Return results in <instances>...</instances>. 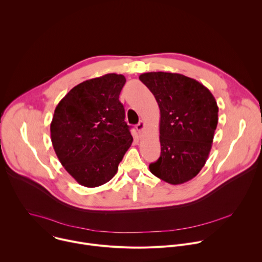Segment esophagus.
<instances>
[{
    "mask_svg": "<svg viewBox=\"0 0 262 262\" xmlns=\"http://www.w3.org/2000/svg\"><path fill=\"white\" fill-rule=\"evenodd\" d=\"M136 127H137V129H138L139 132H143V129L145 128V122H144V121H140V122L136 125Z\"/></svg>",
    "mask_w": 262,
    "mask_h": 262,
    "instance_id": "1",
    "label": "esophagus"
}]
</instances>
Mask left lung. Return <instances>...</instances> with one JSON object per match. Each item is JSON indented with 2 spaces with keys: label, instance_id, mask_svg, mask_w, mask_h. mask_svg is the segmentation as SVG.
<instances>
[{
  "label": "left lung",
  "instance_id": "1",
  "mask_svg": "<svg viewBox=\"0 0 262 262\" xmlns=\"http://www.w3.org/2000/svg\"><path fill=\"white\" fill-rule=\"evenodd\" d=\"M140 81L155 95L160 112L161 157L149 165L160 179L181 184L194 178L208 158L219 107L210 91L179 73L147 72Z\"/></svg>",
  "mask_w": 262,
  "mask_h": 262
}]
</instances>
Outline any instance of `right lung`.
<instances>
[{"instance_id":"add662e5","label":"right lung","mask_w":262,"mask_h":262,"mask_svg":"<svg viewBox=\"0 0 262 262\" xmlns=\"http://www.w3.org/2000/svg\"><path fill=\"white\" fill-rule=\"evenodd\" d=\"M126 80L107 73L73 87L56 106L51 123L55 152L65 170L87 188L115 176L133 137L119 101Z\"/></svg>"}]
</instances>
